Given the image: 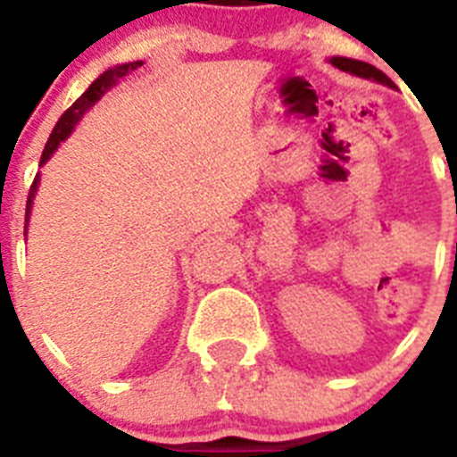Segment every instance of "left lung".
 <instances>
[{"instance_id":"1","label":"left lung","mask_w":457,"mask_h":457,"mask_svg":"<svg viewBox=\"0 0 457 457\" xmlns=\"http://www.w3.org/2000/svg\"><path fill=\"white\" fill-rule=\"evenodd\" d=\"M332 66H337L338 71H345L350 75H357V78H366V79H375V82L382 84H391L389 78H386L385 72L378 71L375 66L364 62H357V59H345V56H334Z\"/></svg>"}]
</instances>
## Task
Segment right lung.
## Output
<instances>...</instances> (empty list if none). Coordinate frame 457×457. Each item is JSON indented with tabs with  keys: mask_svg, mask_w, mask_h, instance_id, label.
<instances>
[{
	"mask_svg": "<svg viewBox=\"0 0 457 457\" xmlns=\"http://www.w3.org/2000/svg\"><path fill=\"white\" fill-rule=\"evenodd\" d=\"M141 62H135V63H123V66H116L112 68V71L103 72L96 82L88 87V91L84 93L82 98L75 100V104L72 107H68L66 112H63V116L59 120H56L54 125V130H52L50 139H47L46 148H43V155H40V164H46L47 162V157L52 155V153L56 151V146L62 144L63 139H66L68 135L72 132V128H75V123H78L79 119H82V114L87 112L88 107H93V104L98 103L100 98L104 96V91H109V88L114 87L116 82H119L120 78H125L128 72L135 71V68H139ZM36 185H38V176L34 179V183H31L29 187V196H27V220H29V210H31V199H34V194H36Z\"/></svg>",
	"mask_w": 457,
	"mask_h": 457,
	"instance_id": "1",
	"label": "right lung"
}]
</instances>
